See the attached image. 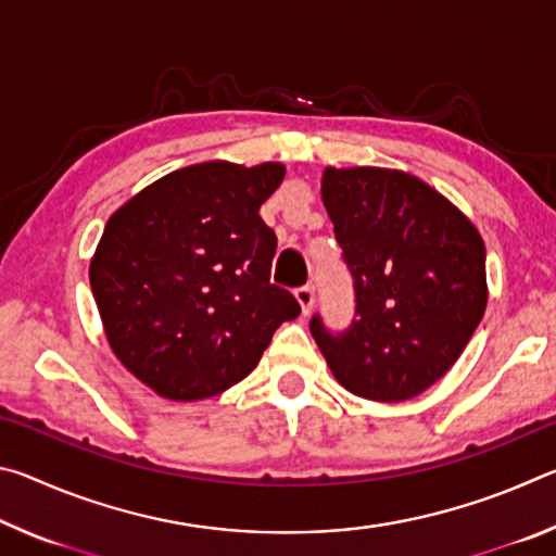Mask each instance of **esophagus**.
<instances>
[{
  "label": "esophagus",
  "mask_w": 556,
  "mask_h": 556,
  "mask_svg": "<svg viewBox=\"0 0 556 556\" xmlns=\"http://www.w3.org/2000/svg\"><path fill=\"white\" fill-rule=\"evenodd\" d=\"M294 296H296L299 306H301V316L312 314V308H314V289L312 287H301V289L294 291Z\"/></svg>",
  "instance_id": "obj_1"
}]
</instances>
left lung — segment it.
<instances>
[{
  "instance_id": "obj_1",
  "label": "left lung",
  "mask_w": 556,
  "mask_h": 556,
  "mask_svg": "<svg viewBox=\"0 0 556 556\" xmlns=\"http://www.w3.org/2000/svg\"><path fill=\"white\" fill-rule=\"evenodd\" d=\"M321 199L353 275L355 318L312 336L333 378L375 402H404L444 378L488 304L481 232L446 195L400 168L326 166Z\"/></svg>"
}]
</instances>
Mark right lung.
Wrapping results in <instances>:
<instances>
[{
  "label": "right lung",
  "mask_w": 556,
  "mask_h": 556,
  "mask_svg": "<svg viewBox=\"0 0 556 556\" xmlns=\"http://www.w3.org/2000/svg\"><path fill=\"white\" fill-rule=\"evenodd\" d=\"M279 162H203L110 215L90 287L117 361L159 397L195 402L248 378L296 299L269 281L277 235L260 205Z\"/></svg>",
  "instance_id": "1"
}]
</instances>
